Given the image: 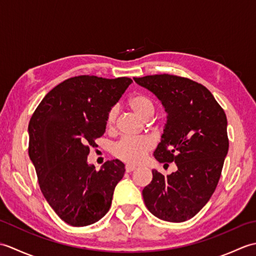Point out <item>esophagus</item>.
<instances>
[{
    "mask_svg": "<svg viewBox=\"0 0 256 256\" xmlns=\"http://www.w3.org/2000/svg\"><path fill=\"white\" fill-rule=\"evenodd\" d=\"M135 170H136V167H134V166H131V165L125 166V170H126V172H133Z\"/></svg>",
    "mask_w": 256,
    "mask_h": 256,
    "instance_id": "obj_1",
    "label": "esophagus"
}]
</instances>
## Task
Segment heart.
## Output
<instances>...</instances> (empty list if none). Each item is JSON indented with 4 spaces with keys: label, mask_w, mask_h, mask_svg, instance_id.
<instances>
[{
    "label": "heart",
    "mask_w": 256,
    "mask_h": 256,
    "mask_svg": "<svg viewBox=\"0 0 256 256\" xmlns=\"http://www.w3.org/2000/svg\"><path fill=\"white\" fill-rule=\"evenodd\" d=\"M128 106L132 110L145 120H148L154 113L155 104L153 100L146 94H134L128 99ZM118 116V108L112 106L108 111L106 124L108 128H112L116 124ZM154 148L153 140L148 136L140 138H123L113 145L112 154L116 158L128 164H138L142 162L146 154Z\"/></svg>",
    "instance_id": "1"
}]
</instances>
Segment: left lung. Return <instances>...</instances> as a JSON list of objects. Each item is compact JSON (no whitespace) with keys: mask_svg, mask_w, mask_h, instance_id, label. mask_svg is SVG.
<instances>
[{"mask_svg":"<svg viewBox=\"0 0 256 256\" xmlns=\"http://www.w3.org/2000/svg\"><path fill=\"white\" fill-rule=\"evenodd\" d=\"M134 80L153 92L168 113L155 158L178 167L167 177L152 172L144 202L158 219L187 221L204 208L219 182L229 150L226 113L204 86L188 78L162 74Z\"/></svg>","mask_w":256,"mask_h":256,"instance_id":"left-lung-1","label":"left lung"}]
</instances>
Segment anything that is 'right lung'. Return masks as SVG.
<instances>
[{"label":"right lung","mask_w":256,"mask_h":256,"mask_svg":"<svg viewBox=\"0 0 256 256\" xmlns=\"http://www.w3.org/2000/svg\"><path fill=\"white\" fill-rule=\"evenodd\" d=\"M132 79L77 76L56 86L32 113L28 154L47 202L72 226L99 221L108 211L124 164L108 160L100 170L86 157L106 132L108 111Z\"/></svg>","instance_id":"1"}]
</instances>
